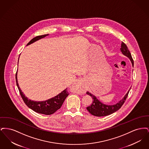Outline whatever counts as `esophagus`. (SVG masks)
<instances>
[{"instance_id":"obj_1","label":"esophagus","mask_w":149,"mask_h":149,"mask_svg":"<svg viewBox=\"0 0 149 149\" xmlns=\"http://www.w3.org/2000/svg\"><path fill=\"white\" fill-rule=\"evenodd\" d=\"M73 86H75V87H76V88H80V86H81V83H80V81H79V80H78V81H77L74 84H73ZM80 91H79V89H78V92H79Z\"/></svg>"}]
</instances>
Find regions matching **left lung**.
I'll return each mask as SVG.
<instances>
[{
  "mask_svg": "<svg viewBox=\"0 0 149 149\" xmlns=\"http://www.w3.org/2000/svg\"><path fill=\"white\" fill-rule=\"evenodd\" d=\"M120 50L122 53L124 55L127 56L130 59L132 64V66H134V60L131 56V54L130 51L128 49L126 45L123 42H122L121 43V48ZM129 92H130V90L127 93V94L125 95L123 99H121L120 102H118V103L114 105H106V104H103L99 101L98 99H97V98L94 95L87 92L86 94L90 95L91 97H92L93 102L91 106L86 107V109L90 113L92 114L93 116H97V117L106 116L111 114H112L114 112H116L117 111H118L119 109H120V107L122 106V105L124 104L126 99L127 97Z\"/></svg>",
  "mask_w": 149,
  "mask_h": 149,
  "instance_id": "obj_1",
  "label": "left lung"
}]
</instances>
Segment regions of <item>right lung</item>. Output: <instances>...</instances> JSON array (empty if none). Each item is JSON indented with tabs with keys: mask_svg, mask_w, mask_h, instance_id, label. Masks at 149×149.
Instances as JSON below:
<instances>
[{
	"mask_svg": "<svg viewBox=\"0 0 149 149\" xmlns=\"http://www.w3.org/2000/svg\"><path fill=\"white\" fill-rule=\"evenodd\" d=\"M48 35H49L47 34V35L36 36L28 43L27 45H29L35 42L36 41ZM17 72L15 74L16 83H17V85L18 88L19 93L21 94L22 98L23 100L24 103L29 107V108H31V109H32L37 113L43 114L46 115H50V114L54 113L56 111L61 108V107L64 103L65 99H66V98L69 94V93L68 91V88H66L62 92L60 93L59 94L55 96V97L48 99L47 100L42 101V102H36V101L31 100L30 99H28L26 97H25V95L23 94V92H22V91L18 84Z\"/></svg>",
	"mask_w": 149,
	"mask_h": 149,
	"instance_id": "add662e5",
	"label": "right lung"
}]
</instances>
